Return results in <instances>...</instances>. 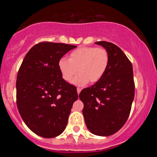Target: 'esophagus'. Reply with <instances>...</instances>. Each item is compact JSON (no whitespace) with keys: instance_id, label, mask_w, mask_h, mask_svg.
<instances>
[{"instance_id":"34e87169","label":"esophagus","mask_w":157,"mask_h":157,"mask_svg":"<svg viewBox=\"0 0 157 157\" xmlns=\"http://www.w3.org/2000/svg\"><path fill=\"white\" fill-rule=\"evenodd\" d=\"M81 90H82V89H80V88H77V94H80V93Z\"/></svg>"}]
</instances>
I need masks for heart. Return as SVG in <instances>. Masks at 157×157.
I'll return each mask as SVG.
<instances>
[{
    "label": "heart",
    "mask_w": 157,
    "mask_h": 157,
    "mask_svg": "<svg viewBox=\"0 0 157 157\" xmlns=\"http://www.w3.org/2000/svg\"><path fill=\"white\" fill-rule=\"evenodd\" d=\"M109 64V55L104 48L86 46L75 50L69 55L68 59L63 58L58 61V68L62 77L71 82L77 72L73 82L84 85L89 81L97 82L105 75Z\"/></svg>",
    "instance_id": "heart-1"
}]
</instances>
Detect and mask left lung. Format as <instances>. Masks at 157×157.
Returning <instances> with one entry per match:
<instances>
[{
    "instance_id": "1",
    "label": "left lung",
    "mask_w": 157,
    "mask_h": 157,
    "mask_svg": "<svg viewBox=\"0 0 157 157\" xmlns=\"http://www.w3.org/2000/svg\"><path fill=\"white\" fill-rule=\"evenodd\" d=\"M109 52V64L105 75L79 95L83 102L82 113L89 130L97 136L115 134L125 125L134 98L135 85L131 61L112 43L99 41Z\"/></svg>"
}]
</instances>
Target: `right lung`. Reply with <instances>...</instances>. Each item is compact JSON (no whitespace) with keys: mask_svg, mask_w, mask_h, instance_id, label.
Returning a JSON list of instances; mask_svg holds the SVG:
<instances>
[{"mask_svg":"<svg viewBox=\"0 0 157 157\" xmlns=\"http://www.w3.org/2000/svg\"><path fill=\"white\" fill-rule=\"evenodd\" d=\"M76 46L41 42L25 56L16 81V102L23 122L35 134L53 138L67 125L77 88L62 77L58 61Z\"/></svg>","mask_w":157,"mask_h":157,"instance_id":"obj_1","label":"right lung"}]
</instances>
